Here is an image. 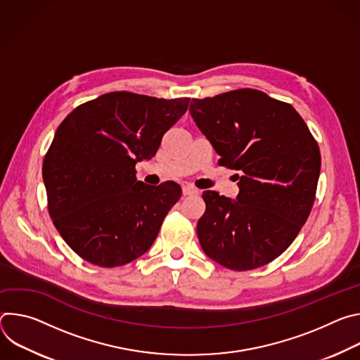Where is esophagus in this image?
I'll use <instances>...</instances> for the list:
<instances>
[{
  "label": "esophagus",
  "instance_id": "esophagus-1",
  "mask_svg": "<svg viewBox=\"0 0 360 360\" xmlns=\"http://www.w3.org/2000/svg\"><path fill=\"white\" fill-rule=\"evenodd\" d=\"M182 193H184L185 196H188V195H195V193H198V189H195V188L191 186V185H184V186H182Z\"/></svg>",
  "mask_w": 360,
  "mask_h": 360
}]
</instances>
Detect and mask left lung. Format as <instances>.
Masks as SVG:
<instances>
[{
	"label": "left lung",
	"instance_id": "1",
	"mask_svg": "<svg viewBox=\"0 0 360 360\" xmlns=\"http://www.w3.org/2000/svg\"><path fill=\"white\" fill-rule=\"evenodd\" d=\"M189 112L236 174V199L205 191L199 243L232 271L261 268L282 255L309 217L321 172V150L296 110L262 91L242 88L193 98Z\"/></svg>",
	"mask_w": 360,
	"mask_h": 360
}]
</instances>
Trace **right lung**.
Returning a JSON list of instances; mask_svg holds the SVG:
<instances>
[{
    "label": "right lung",
    "mask_w": 360,
    "mask_h": 360,
    "mask_svg": "<svg viewBox=\"0 0 360 360\" xmlns=\"http://www.w3.org/2000/svg\"><path fill=\"white\" fill-rule=\"evenodd\" d=\"M189 98L117 91L77 107L45 153L48 212L67 245L86 262L115 268L143 255L181 198L172 181H136L138 161L155 155Z\"/></svg>",
    "instance_id": "1"
}]
</instances>
